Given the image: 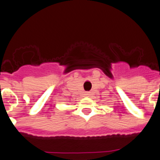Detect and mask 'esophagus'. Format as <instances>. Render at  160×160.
Returning <instances> with one entry per match:
<instances>
[{"label":"esophagus","mask_w":160,"mask_h":160,"mask_svg":"<svg viewBox=\"0 0 160 160\" xmlns=\"http://www.w3.org/2000/svg\"><path fill=\"white\" fill-rule=\"evenodd\" d=\"M90 92H86V95L87 96H90Z\"/></svg>","instance_id":"34e87169"}]
</instances>
